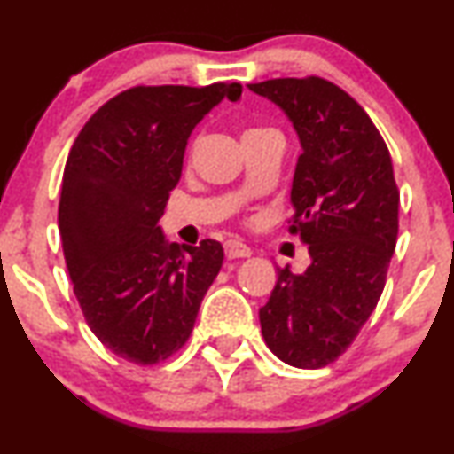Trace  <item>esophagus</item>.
I'll list each match as a JSON object with an SVG mask.
<instances>
[{
    "label": "esophagus",
    "instance_id": "34e87169",
    "mask_svg": "<svg viewBox=\"0 0 454 454\" xmlns=\"http://www.w3.org/2000/svg\"><path fill=\"white\" fill-rule=\"evenodd\" d=\"M223 249H226V256L231 260L252 256V249H249L243 241H239V239H231V241L223 243Z\"/></svg>",
    "mask_w": 454,
    "mask_h": 454
}]
</instances>
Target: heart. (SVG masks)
Masks as SVG:
<instances>
[{
	"label": "heart",
	"instance_id": "heart-1",
	"mask_svg": "<svg viewBox=\"0 0 454 454\" xmlns=\"http://www.w3.org/2000/svg\"><path fill=\"white\" fill-rule=\"evenodd\" d=\"M262 129H267V128H249V129H247V132H245V134H254V132H262Z\"/></svg>",
	"mask_w": 454,
	"mask_h": 454
}]
</instances>
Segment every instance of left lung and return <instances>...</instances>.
Listing matches in <instances>:
<instances>
[{
  "mask_svg": "<svg viewBox=\"0 0 454 454\" xmlns=\"http://www.w3.org/2000/svg\"><path fill=\"white\" fill-rule=\"evenodd\" d=\"M288 114L296 161L290 232L309 245L305 273L278 267L260 309L269 350L301 369L337 361L376 309L399 232V187L382 134L363 106L320 76L247 85Z\"/></svg>",
  "mask_w": 454,
  "mask_h": 454,
  "instance_id": "obj_1",
  "label": "left lung"
}]
</instances>
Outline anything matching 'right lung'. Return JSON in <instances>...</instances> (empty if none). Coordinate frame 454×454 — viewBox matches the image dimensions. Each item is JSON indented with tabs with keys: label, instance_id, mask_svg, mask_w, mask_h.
<instances>
[{
	"label": "right lung",
	"instance_id": "add662e5",
	"mask_svg": "<svg viewBox=\"0 0 454 454\" xmlns=\"http://www.w3.org/2000/svg\"><path fill=\"white\" fill-rule=\"evenodd\" d=\"M239 82L138 85L102 104L64 168L59 234L82 316L117 356L155 364L190 340L220 273V241L168 243L158 226L192 129Z\"/></svg>",
	"mask_w": 454,
	"mask_h": 454
}]
</instances>
